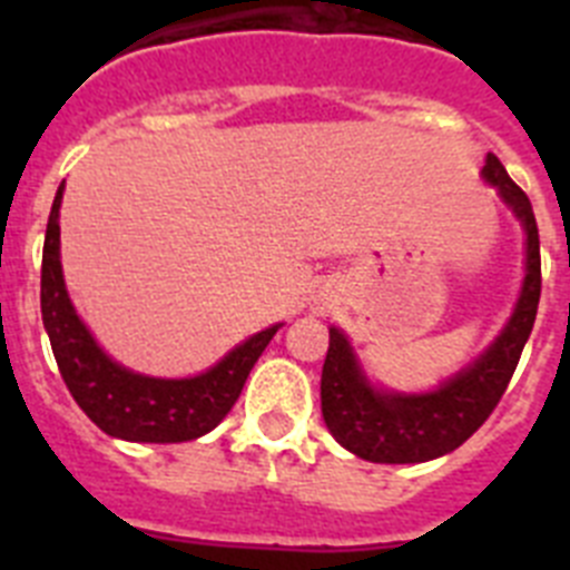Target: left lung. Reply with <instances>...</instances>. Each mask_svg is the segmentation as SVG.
Returning <instances> with one entry per match:
<instances>
[{
    "instance_id": "left-lung-1",
    "label": "left lung",
    "mask_w": 570,
    "mask_h": 570,
    "mask_svg": "<svg viewBox=\"0 0 570 570\" xmlns=\"http://www.w3.org/2000/svg\"><path fill=\"white\" fill-rule=\"evenodd\" d=\"M485 179L497 185L528 234L525 282L511 322L480 360L431 394H382L367 385L345 336L331 328V345L322 365V416L331 434L351 454L367 462H428L451 454L493 414L511 382L517 362L531 336L542 291L540 230L531 199L513 183L493 154H488Z\"/></svg>"
}]
</instances>
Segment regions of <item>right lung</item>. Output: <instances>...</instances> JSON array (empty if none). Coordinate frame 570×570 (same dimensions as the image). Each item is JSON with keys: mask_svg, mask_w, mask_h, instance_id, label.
I'll return each instance as SVG.
<instances>
[{"mask_svg": "<svg viewBox=\"0 0 570 570\" xmlns=\"http://www.w3.org/2000/svg\"><path fill=\"white\" fill-rule=\"evenodd\" d=\"M59 205L62 185L53 196L45 230L42 322L70 396L90 422H97L105 434L119 440L188 442L208 434L239 400L250 367L274 340L279 325L242 342L219 365L194 380H154L130 374L102 354V347L94 342L70 305L59 265Z\"/></svg>", "mask_w": 570, "mask_h": 570, "instance_id": "right-lung-1", "label": "right lung"}]
</instances>
